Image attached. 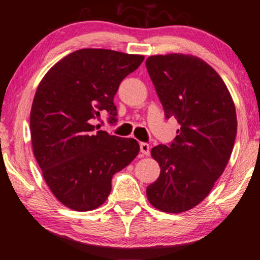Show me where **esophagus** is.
<instances>
[{
  "instance_id": "1",
  "label": "esophagus",
  "mask_w": 260,
  "mask_h": 260,
  "mask_svg": "<svg viewBox=\"0 0 260 260\" xmlns=\"http://www.w3.org/2000/svg\"><path fill=\"white\" fill-rule=\"evenodd\" d=\"M140 150L143 156H148L150 154V147L148 143H140Z\"/></svg>"
}]
</instances>
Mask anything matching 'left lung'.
Instances as JSON below:
<instances>
[{
  "instance_id": "left-lung-1",
  "label": "left lung",
  "mask_w": 260,
  "mask_h": 260,
  "mask_svg": "<svg viewBox=\"0 0 260 260\" xmlns=\"http://www.w3.org/2000/svg\"><path fill=\"white\" fill-rule=\"evenodd\" d=\"M145 65L166 117L180 124L170 147L151 149L161 173L147 198L158 211L182 213L200 204L225 170L236 141V106L221 77L199 56L151 55Z\"/></svg>"
}]
</instances>
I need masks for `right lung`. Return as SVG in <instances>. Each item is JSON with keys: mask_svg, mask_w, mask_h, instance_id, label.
Segmentation results:
<instances>
[{"mask_svg": "<svg viewBox=\"0 0 260 260\" xmlns=\"http://www.w3.org/2000/svg\"><path fill=\"white\" fill-rule=\"evenodd\" d=\"M144 55L84 48L60 60L45 74L30 110L31 147L53 195L73 211L98 208L111 191L116 173L138 155L134 138L94 131L92 120L113 104L120 81Z\"/></svg>", "mask_w": 260, "mask_h": 260, "instance_id": "right-lung-1", "label": "right lung"}]
</instances>
